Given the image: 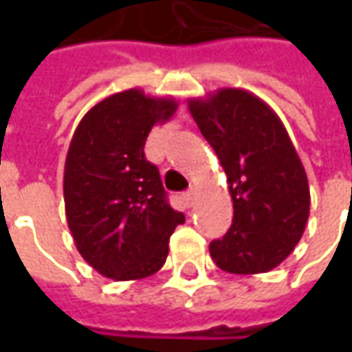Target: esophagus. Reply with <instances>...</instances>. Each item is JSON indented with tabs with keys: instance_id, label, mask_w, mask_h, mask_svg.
Segmentation results:
<instances>
[{
	"instance_id": "34e87169",
	"label": "esophagus",
	"mask_w": 352,
	"mask_h": 352,
	"mask_svg": "<svg viewBox=\"0 0 352 352\" xmlns=\"http://www.w3.org/2000/svg\"><path fill=\"white\" fill-rule=\"evenodd\" d=\"M183 198H184V201H186V206H188V207L194 206V199H196V192H194V190H192V188H190V190L184 192Z\"/></svg>"
}]
</instances>
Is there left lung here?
Returning a JSON list of instances; mask_svg holds the SVG:
<instances>
[{
    "label": "left lung",
    "instance_id": "8db88e82",
    "mask_svg": "<svg viewBox=\"0 0 352 352\" xmlns=\"http://www.w3.org/2000/svg\"><path fill=\"white\" fill-rule=\"evenodd\" d=\"M213 146L234 201L232 226L209 245L214 264L237 275L265 273L294 251L309 219V184L280 118L254 94L221 88L188 100Z\"/></svg>",
    "mask_w": 352,
    "mask_h": 352
}]
</instances>
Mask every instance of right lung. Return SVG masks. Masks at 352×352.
<instances>
[{
  "mask_svg": "<svg viewBox=\"0 0 352 352\" xmlns=\"http://www.w3.org/2000/svg\"><path fill=\"white\" fill-rule=\"evenodd\" d=\"M175 111L173 98L130 88L96 103L73 133L64 169L65 217L77 251L103 277L135 280L158 272L169 237L184 222L143 153L154 124Z\"/></svg>",
  "mask_w": 352,
  "mask_h": 352,
  "instance_id": "1",
  "label": "right lung"
}]
</instances>
